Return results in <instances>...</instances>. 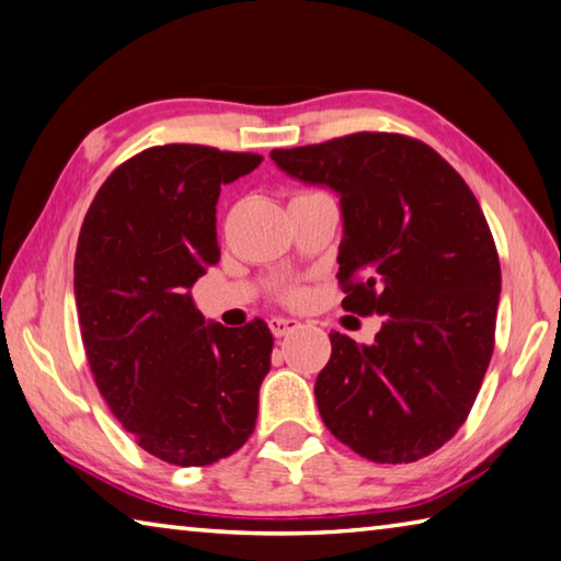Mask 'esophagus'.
Instances as JSON below:
<instances>
[{
    "instance_id": "esophagus-1",
    "label": "esophagus",
    "mask_w": 561,
    "mask_h": 561,
    "mask_svg": "<svg viewBox=\"0 0 561 561\" xmlns=\"http://www.w3.org/2000/svg\"><path fill=\"white\" fill-rule=\"evenodd\" d=\"M270 331L277 335V339H282V335L287 333H294L297 329H301V323L297 319H284V316H272V319L267 321Z\"/></svg>"
}]
</instances>
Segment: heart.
I'll list each match as a JSON object with an SVG mask.
<instances>
[{
  "label": "heart",
  "instance_id": "heart-1",
  "mask_svg": "<svg viewBox=\"0 0 561 561\" xmlns=\"http://www.w3.org/2000/svg\"><path fill=\"white\" fill-rule=\"evenodd\" d=\"M291 297H297V291H291Z\"/></svg>",
  "mask_w": 561,
  "mask_h": 561
}]
</instances>
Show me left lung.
Instances as JSON below:
<instances>
[{
    "label": "left lung",
    "instance_id": "obj_1",
    "mask_svg": "<svg viewBox=\"0 0 561 561\" xmlns=\"http://www.w3.org/2000/svg\"><path fill=\"white\" fill-rule=\"evenodd\" d=\"M270 157L339 193L343 309L385 321L370 345L331 333L313 387L323 424L375 463L442 449L481 390L501 301V262L471 188L424 141L387 131Z\"/></svg>",
    "mask_w": 561,
    "mask_h": 561
}]
</instances>
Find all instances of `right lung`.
I'll use <instances>...</instances> for the list:
<instances>
[{
  "instance_id": "obj_1",
  "label": "right lung",
  "mask_w": 561,
  "mask_h": 561,
  "mask_svg": "<svg viewBox=\"0 0 561 561\" xmlns=\"http://www.w3.org/2000/svg\"><path fill=\"white\" fill-rule=\"evenodd\" d=\"M260 164L201 145L145 149L112 171L80 228L73 294L90 370L117 422L167 463H216L257 422L267 323L206 321L188 289L220 260V186Z\"/></svg>"
}]
</instances>
